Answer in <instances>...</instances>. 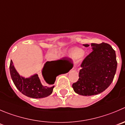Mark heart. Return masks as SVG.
Here are the masks:
<instances>
[{
    "label": "heart",
    "mask_w": 125,
    "mask_h": 125,
    "mask_svg": "<svg viewBox=\"0 0 125 125\" xmlns=\"http://www.w3.org/2000/svg\"><path fill=\"white\" fill-rule=\"evenodd\" d=\"M66 52L69 54V55L77 61H82L85 58V54L82 49L78 47H72L69 49L66 50Z\"/></svg>",
    "instance_id": "obj_1"
}]
</instances>
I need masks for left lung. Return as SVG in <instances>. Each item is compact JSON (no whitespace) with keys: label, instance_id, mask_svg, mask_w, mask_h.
<instances>
[{"label":"left lung","instance_id":"1","mask_svg":"<svg viewBox=\"0 0 125 125\" xmlns=\"http://www.w3.org/2000/svg\"><path fill=\"white\" fill-rule=\"evenodd\" d=\"M91 47L93 52L82 62L79 78L72 85L75 92L82 96H93L105 91L112 82L117 71L116 54L109 44L91 43Z\"/></svg>","mask_w":125,"mask_h":125}]
</instances>
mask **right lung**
<instances>
[{
    "instance_id": "add662e5",
    "label": "right lung",
    "mask_w": 125,
    "mask_h": 125,
    "mask_svg": "<svg viewBox=\"0 0 125 125\" xmlns=\"http://www.w3.org/2000/svg\"><path fill=\"white\" fill-rule=\"evenodd\" d=\"M66 60L47 61L42 70V75L45 82H42L38 74L32 75L28 78L20 75L10 61V72L11 79L18 90L22 94L31 98H43L53 93L56 78L62 73H67L71 69Z\"/></svg>"
}]
</instances>
